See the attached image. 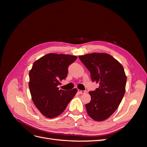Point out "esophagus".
Masks as SVG:
<instances>
[{
  "mask_svg": "<svg viewBox=\"0 0 147 147\" xmlns=\"http://www.w3.org/2000/svg\"><path fill=\"white\" fill-rule=\"evenodd\" d=\"M78 93H79V94H85V93H87V91H85V90H78Z\"/></svg>",
  "mask_w": 147,
  "mask_h": 147,
  "instance_id": "esophagus-1",
  "label": "esophagus"
}]
</instances>
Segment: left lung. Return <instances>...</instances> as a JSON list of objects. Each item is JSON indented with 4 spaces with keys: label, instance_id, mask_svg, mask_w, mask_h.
<instances>
[{
    "label": "left lung",
    "instance_id": "left-lung-1",
    "mask_svg": "<svg viewBox=\"0 0 147 147\" xmlns=\"http://www.w3.org/2000/svg\"><path fill=\"white\" fill-rule=\"evenodd\" d=\"M79 57L90 72L98 88L90 91V103L85 105L88 115L95 121H103L115 112L125 92L127 77L121 64L106 53H92Z\"/></svg>",
    "mask_w": 147,
    "mask_h": 147
}]
</instances>
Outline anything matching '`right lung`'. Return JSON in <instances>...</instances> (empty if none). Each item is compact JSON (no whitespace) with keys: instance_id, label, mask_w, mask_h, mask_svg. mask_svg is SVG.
Segmentation results:
<instances>
[{"instance_id":"1","label":"right lung","mask_w":147,"mask_h":147,"mask_svg":"<svg viewBox=\"0 0 147 147\" xmlns=\"http://www.w3.org/2000/svg\"><path fill=\"white\" fill-rule=\"evenodd\" d=\"M77 56L48 53L35 61L29 71V87L35 107L47 118L62 113L77 92V88L66 91L59 89L60 81L65 79L68 67Z\"/></svg>"}]
</instances>
